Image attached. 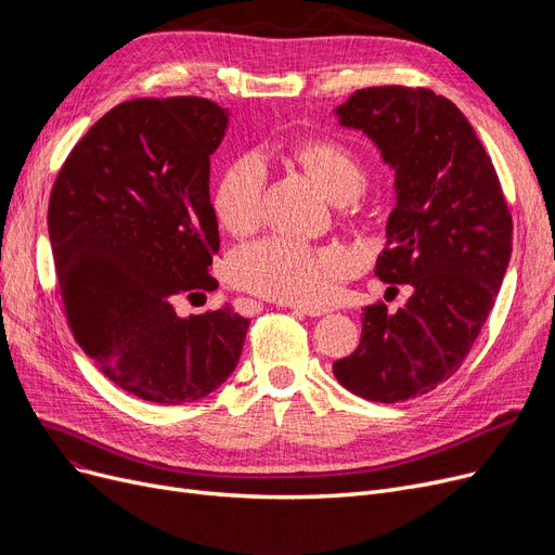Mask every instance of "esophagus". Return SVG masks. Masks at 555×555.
<instances>
[{
  "instance_id": "1",
  "label": "esophagus",
  "mask_w": 555,
  "mask_h": 555,
  "mask_svg": "<svg viewBox=\"0 0 555 555\" xmlns=\"http://www.w3.org/2000/svg\"><path fill=\"white\" fill-rule=\"evenodd\" d=\"M295 312H301L306 317H322V314H328L331 308L328 306H293Z\"/></svg>"
}]
</instances>
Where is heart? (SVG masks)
I'll use <instances>...</instances> for the list:
<instances>
[{
  "instance_id": "obj_1",
  "label": "heart",
  "mask_w": 555,
  "mask_h": 555,
  "mask_svg": "<svg viewBox=\"0 0 555 555\" xmlns=\"http://www.w3.org/2000/svg\"><path fill=\"white\" fill-rule=\"evenodd\" d=\"M297 159L324 184L337 202L353 199L366 182L358 153L339 139L312 137L297 145ZM268 170L256 153L233 159L220 175L214 191L218 220L236 233L249 231L262 207ZM353 256L341 247H310L293 238H266L243 247L231 258V279L266 299L310 304L331 295L335 285L351 274Z\"/></svg>"
}]
</instances>
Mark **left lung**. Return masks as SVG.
<instances>
[{"label":"left lung","mask_w":555,"mask_h":555,"mask_svg":"<svg viewBox=\"0 0 555 555\" xmlns=\"http://www.w3.org/2000/svg\"><path fill=\"white\" fill-rule=\"evenodd\" d=\"M339 124L364 130L396 170V209L375 276L412 287L393 314L364 308L356 351L333 364L337 383L373 402L429 393L468 358L494 306L513 249V218L498 170L468 119L427 87L358 90Z\"/></svg>","instance_id":"8db88e82"}]
</instances>
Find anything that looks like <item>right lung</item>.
Returning a JSON list of instances; mask_svg holds the SVG:
<instances>
[{"mask_svg":"<svg viewBox=\"0 0 555 555\" xmlns=\"http://www.w3.org/2000/svg\"><path fill=\"white\" fill-rule=\"evenodd\" d=\"M227 112L209 99L119 103L74 145L49 197V238L67 324L124 391L162 404L216 391L236 369L249 319L180 317L214 293L220 251L209 197Z\"/></svg>","mask_w":555,"mask_h":555,"instance_id":"1","label":"right lung"}]
</instances>
